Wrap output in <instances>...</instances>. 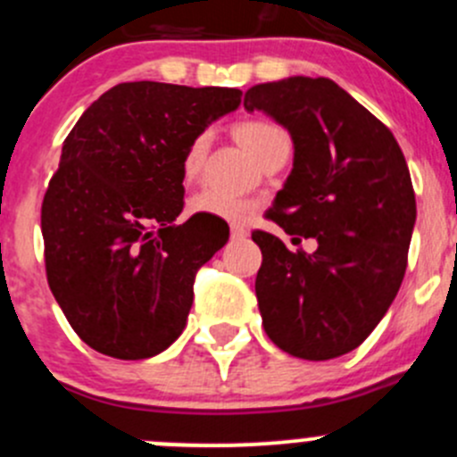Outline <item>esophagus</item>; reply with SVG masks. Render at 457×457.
Listing matches in <instances>:
<instances>
[{"label":"esophagus","instance_id":"1","mask_svg":"<svg viewBox=\"0 0 457 457\" xmlns=\"http://www.w3.org/2000/svg\"><path fill=\"white\" fill-rule=\"evenodd\" d=\"M248 235V230L242 224H230V237L233 239H244Z\"/></svg>","mask_w":457,"mask_h":457}]
</instances>
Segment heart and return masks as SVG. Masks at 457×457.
Returning a JSON list of instances; mask_svg holds the SVG:
<instances>
[{
    "label": "heart",
    "mask_w": 457,
    "mask_h": 457,
    "mask_svg": "<svg viewBox=\"0 0 457 457\" xmlns=\"http://www.w3.org/2000/svg\"><path fill=\"white\" fill-rule=\"evenodd\" d=\"M237 142L255 157L257 162L264 160L270 151L279 146V144L288 142L287 133L273 121L264 120H246L235 124L233 129ZM211 137L209 133H200L191 139L182 155V178L184 182H193L197 173L202 170V164L206 160V151H209ZM188 209L195 215H213L220 220H239L253 209V204L244 197L227 195V193H218L213 188H204L197 195L191 197Z\"/></svg>",
    "instance_id": "obj_1"
}]
</instances>
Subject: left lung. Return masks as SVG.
I'll use <instances>...</instances> for the list:
<instances>
[{"label":"left lung","instance_id":"1","mask_svg":"<svg viewBox=\"0 0 457 457\" xmlns=\"http://www.w3.org/2000/svg\"><path fill=\"white\" fill-rule=\"evenodd\" d=\"M288 129L293 170L266 218L291 248L253 230L262 251L255 295L275 346L293 358H340L358 349L395 300L404 279L415 193L391 130L328 77H288L244 95Z\"/></svg>","mask_w":457,"mask_h":457}]
</instances>
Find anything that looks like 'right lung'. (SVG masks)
Segmentation results:
<instances>
[{
	"instance_id": "obj_1",
	"label": "right lung",
	"mask_w": 457,
	"mask_h": 457,
	"mask_svg": "<svg viewBox=\"0 0 457 457\" xmlns=\"http://www.w3.org/2000/svg\"><path fill=\"white\" fill-rule=\"evenodd\" d=\"M242 102L237 88L124 81L86 108L42 202L46 278L90 349L144 360L187 327L195 275L227 244L220 218L187 220L182 155Z\"/></svg>"
}]
</instances>
